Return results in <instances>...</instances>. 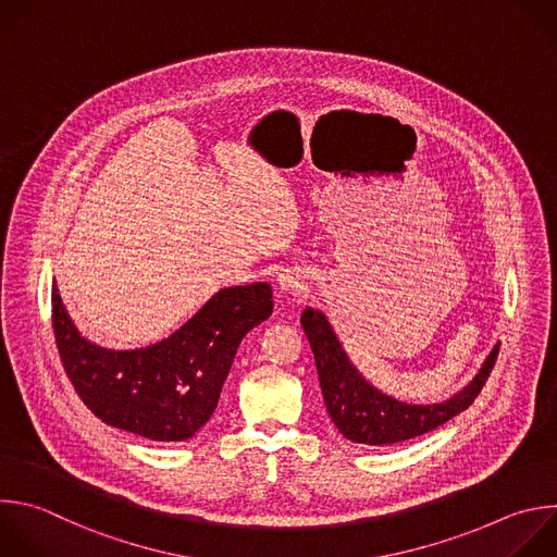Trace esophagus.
I'll return each mask as SVG.
<instances>
[{
  "label": "esophagus",
  "instance_id": "34e87169",
  "mask_svg": "<svg viewBox=\"0 0 557 557\" xmlns=\"http://www.w3.org/2000/svg\"><path fill=\"white\" fill-rule=\"evenodd\" d=\"M277 286L280 290L284 293H293V295H299L304 288H306V282H304V275L295 269H286L280 273L277 277Z\"/></svg>",
  "mask_w": 557,
  "mask_h": 557
}]
</instances>
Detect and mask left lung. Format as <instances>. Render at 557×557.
<instances>
[{"instance_id":"obj_1","label":"left lung","mask_w":557,"mask_h":557,"mask_svg":"<svg viewBox=\"0 0 557 557\" xmlns=\"http://www.w3.org/2000/svg\"><path fill=\"white\" fill-rule=\"evenodd\" d=\"M301 327L314 354L327 416L343 437L367 446H389L420 437L466 411L481 394L500 347V343L492 347L476 376L450 400L440 405H407L362 379L321 310L304 308Z\"/></svg>"}]
</instances>
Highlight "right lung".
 <instances>
[{"mask_svg":"<svg viewBox=\"0 0 557 557\" xmlns=\"http://www.w3.org/2000/svg\"><path fill=\"white\" fill-rule=\"evenodd\" d=\"M271 312L267 282L230 286L168 338L107 349L76 330L52 284L57 347L76 394L104 424L152 442H185L208 424L240 341Z\"/></svg>","mask_w":557,"mask_h":557,"instance_id":"1","label":"right lung"}]
</instances>
